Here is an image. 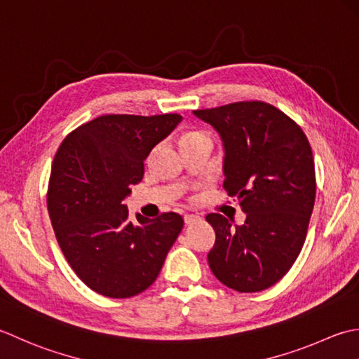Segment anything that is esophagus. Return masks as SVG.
Listing matches in <instances>:
<instances>
[{"instance_id":"esophagus-1","label":"esophagus","mask_w":359,"mask_h":359,"mask_svg":"<svg viewBox=\"0 0 359 359\" xmlns=\"http://www.w3.org/2000/svg\"><path fill=\"white\" fill-rule=\"evenodd\" d=\"M198 220H200L198 215H194V214H186V215H184V223H186V224H192V223L198 222Z\"/></svg>"}]
</instances>
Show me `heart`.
<instances>
[{
  "label": "heart",
  "instance_id": "1",
  "mask_svg": "<svg viewBox=\"0 0 359 359\" xmlns=\"http://www.w3.org/2000/svg\"><path fill=\"white\" fill-rule=\"evenodd\" d=\"M196 135H200V133H190V135H187L184 139H187V137H192V136H196Z\"/></svg>",
  "mask_w": 359,
  "mask_h": 359
}]
</instances>
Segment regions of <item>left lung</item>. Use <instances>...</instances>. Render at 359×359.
<instances>
[{
	"instance_id": "obj_1",
	"label": "left lung",
	"mask_w": 359,
	"mask_h": 359,
	"mask_svg": "<svg viewBox=\"0 0 359 359\" xmlns=\"http://www.w3.org/2000/svg\"><path fill=\"white\" fill-rule=\"evenodd\" d=\"M194 114L220 133L223 187L246 214L241 226L222 214L206 217L215 231L209 266L238 292L266 290L290 271L309 231L316 196L309 139L290 116L260 100Z\"/></svg>"
}]
</instances>
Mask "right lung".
I'll list each match as a JSON object with an SVG mask.
<instances>
[{
    "mask_svg": "<svg viewBox=\"0 0 359 359\" xmlns=\"http://www.w3.org/2000/svg\"><path fill=\"white\" fill-rule=\"evenodd\" d=\"M180 114H104L63 139L48 184V212L58 246L86 287L127 299L156 280L184 220L177 212L128 220L123 200L144 177L151 149Z\"/></svg>",
    "mask_w": 359,
    "mask_h": 359,
    "instance_id": "right-lung-1",
    "label": "right lung"
}]
</instances>
